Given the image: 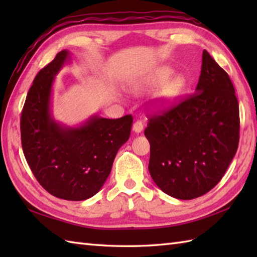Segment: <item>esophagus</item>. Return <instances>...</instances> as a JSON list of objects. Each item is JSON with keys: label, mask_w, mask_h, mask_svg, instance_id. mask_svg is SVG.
<instances>
[{"label": "esophagus", "mask_w": 257, "mask_h": 257, "mask_svg": "<svg viewBox=\"0 0 257 257\" xmlns=\"http://www.w3.org/2000/svg\"><path fill=\"white\" fill-rule=\"evenodd\" d=\"M133 130H134L135 133H137V134L143 132V130H144V123H143V121H140V120H137V121H136L134 123V125H133Z\"/></svg>", "instance_id": "34e87169"}]
</instances>
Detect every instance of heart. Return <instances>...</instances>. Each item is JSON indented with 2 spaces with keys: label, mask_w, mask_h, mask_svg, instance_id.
<instances>
[{
  "label": "heart",
  "mask_w": 257,
  "mask_h": 257,
  "mask_svg": "<svg viewBox=\"0 0 257 257\" xmlns=\"http://www.w3.org/2000/svg\"><path fill=\"white\" fill-rule=\"evenodd\" d=\"M172 70L170 68H163L159 70L156 74V77L154 79L155 84H161L162 81H165L169 76L171 75ZM185 87V78L181 75L173 76L169 79L167 83L161 87L160 91L158 92V99L160 100L163 105H169L173 100L177 99V97L181 94V91Z\"/></svg>",
  "instance_id": "b5f03b06"
}]
</instances>
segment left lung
Instances as JSON below:
<instances>
[{
	"instance_id": "obj_1",
	"label": "left lung",
	"mask_w": 257,
	"mask_h": 257,
	"mask_svg": "<svg viewBox=\"0 0 257 257\" xmlns=\"http://www.w3.org/2000/svg\"><path fill=\"white\" fill-rule=\"evenodd\" d=\"M148 119V168L163 192L192 200L221 181L238 147V101L227 73L205 50L194 94Z\"/></svg>"
}]
</instances>
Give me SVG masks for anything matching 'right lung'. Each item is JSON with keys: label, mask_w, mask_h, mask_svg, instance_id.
Wrapping results in <instances>:
<instances>
[{"label": "right lung", "mask_w": 257, "mask_h": 257, "mask_svg": "<svg viewBox=\"0 0 257 257\" xmlns=\"http://www.w3.org/2000/svg\"><path fill=\"white\" fill-rule=\"evenodd\" d=\"M68 59V51L59 52L36 75L22 110L21 140L33 174L48 193L83 201L105 183L119 148L130 137L134 118L92 116L77 128L56 122L51 113L52 86Z\"/></svg>", "instance_id": "right-lung-1"}]
</instances>
